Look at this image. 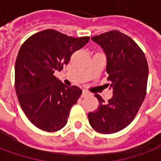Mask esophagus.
<instances>
[{"mask_svg":"<svg viewBox=\"0 0 161 161\" xmlns=\"http://www.w3.org/2000/svg\"><path fill=\"white\" fill-rule=\"evenodd\" d=\"M90 95V93L88 92L87 91H85V90H84V91H82V97H87V96H89Z\"/></svg>","mask_w":161,"mask_h":161,"instance_id":"esophagus-1","label":"esophagus"}]
</instances>
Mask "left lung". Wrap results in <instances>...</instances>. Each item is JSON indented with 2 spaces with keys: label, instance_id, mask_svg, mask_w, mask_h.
Here are the masks:
<instances>
[{
  "label": "left lung",
  "instance_id": "8db88e82",
  "mask_svg": "<svg viewBox=\"0 0 161 161\" xmlns=\"http://www.w3.org/2000/svg\"><path fill=\"white\" fill-rule=\"evenodd\" d=\"M91 40L105 53L113 97L105 103L99 95H95L99 106L89 113L88 119L96 131L113 134L126 128L142 106L148 77L147 62L137 44L119 31H110Z\"/></svg>",
  "mask_w": 161,
  "mask_h": 161
}]
</instances>
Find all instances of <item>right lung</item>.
<instances>
[{"mask_svg": "<svg viewBox=\"0 0 161 161\" xmlns=\"http://www.w3.org/2000/svg\"><path fill=\"white\" fill-rule=\"evenodd\" d=\"M89 40V37L73 38L47 29L32 35L20 47L15 61L16 95L26 117L37 128L55 132L67 123L82 91L64 84L53 74Z\"/></svg>", "mask_w": 161, "mask_h": 161, "instance_id": "1", "label": "right lung"}]
</instances>
